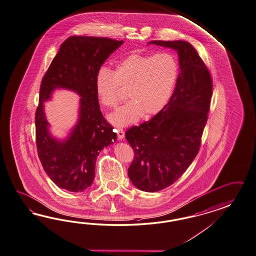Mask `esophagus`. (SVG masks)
<instances>
[{
    "label": "esophagus",
    "mask_w": 256,
    "mask_h": 256,
    "mask_svg": "<svg viewBox=\"0 0 256 256\" xmlns=\"http://www.w3.org/2000/svg\"><path fill=\"white\" fill-rule=\"evenodd\" d=\"M116 133H118V137L119 140H123V138H124V130H122V128H118V130H116Z\"/></svg>",
    "instance_id": "34e87169"
}]
</instances>
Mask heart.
<instances>
[{"label":"heart","instance_id":"b5f03b06","mask_svg":"<svg viewBox=\"0 0 256 256\" xmlns=\"http://www.w3.org/2000/svg\"><path fill=\"white\" fill-rule=\"evenodd\" d=\"M180 65L170 52L148 55L135 52L116 64L114 70L102 67L96 76V92L100 102L116 108L124 98L121 88L130 98L110 116L112 123L124 126L144 116H151L165 108L178 81Z\"/></svg>","mask_w":256,"mask_h":256}]
</instances>
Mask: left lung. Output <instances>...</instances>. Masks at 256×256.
Segmentation results:
<instances>
[{
	"label": "left lung",
	"instance_id": "1",
	"mask_svg": "<svg viewBox=\"0 0 256 256\" xmlns=\"http://www.w3.org/2000/svg\"><path fill=\"white\" fill-rule=\"evenodd\" d=\"M175 49L180 74L172 96L151 120L133 126L126 138L134 151L128 177L146 192L172 186L200 151L212 96V79L206 64L186 41H152Z\"/></svg>",
	"mask_w": 256,
	"mask_h": 256
}]
</instances>
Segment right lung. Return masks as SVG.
Returning a JSON list of instances; mask_svg holds the SVG:
<instances>
[{
    "mask_svg": "<svg viewBox=\"0 0 256 256\" xmlns=\"http://www.w3.org/2000/svg\"><path fill=\"white\" fill-rule=\"evenodd\" d=\"M122 44L105 37L70 36L62 44L42 79L35 112L36 146L44 172L60 188L70 192L88 188L95 177L98 154L116 140L100 108L96 76ZM58 87L74 90L82 96L80 120L65 142L50 137L43 112L42 102Z\"/></svg>",
    "mask_w": 256,
    "mask_h": 256,
    "instance_id": "right-lung-1",
    "label": "right lung"
}]
</instances>
